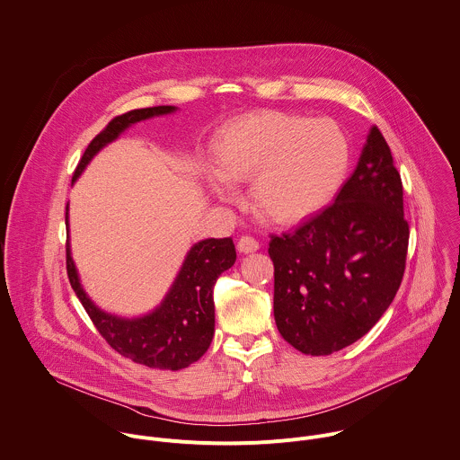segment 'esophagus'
Here are the masks:
<instances>
[{
    "instance_id": "obj_1",
    "label": "esophagus",
    "mask_w": 460,
    "mask_h": 460,
    "mask_svg": "<svg viewBox=\"0 0 460 460\" xmlns=\"http://www.w3.org/2000/svg\"><path fill=\"white\" fill-rule=\"evenodd\" d=\"M237 250H239V253H253L259 250V241L252 235H243L237 241Z\"/></svg>"
}]
</instances>
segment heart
Listing matches in <instances>:
<instances>
[{
  "instance_id": "b5f03b06",
  "label": "heart",
  "mask_w": 460,
  "mask_h": 460,
  "mask_svg": "<svg viewBox=\"0 0 460 460\" xmlns=\"http://www.w3.org/2000/svg\"><path fill=\"white\" fill-rule=\"evenodd\" d=\"M212 192L230 199L228 181L252 176L257 212L273 223H296L323 208L341 189L349 167V141L330 119L255 112L219 132L214 143Z\"/></svg>"
}]
</instances>
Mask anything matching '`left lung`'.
<instances>
[{"label": "left lung", "mask_w": 460, "mask_h": 460, "mask_svg": "<svg viewBox=\"0 0 460 460\" xmlns=\"http://www.w3.org/2000/svg\"><path fill=\"white\" fill-rule=\"evenodd\" d=\"M407 248L402 178L373 127L333 203L293 232L271 235L282 337L305 355H330L358 341L393 304Z\"/></svg>", "instance_id": "obj_1"}]
</instances>
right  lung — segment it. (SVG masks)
I'll list each match as a JSON object with an SVG mask.
<instances>
[{
    "instance_id": "obj_1",
    "label": "right lung",
    "mask_w": 460,
    "mask_h": 460,
    "mask_svg": "<svg viewBox=\"0 0 460 460\" xmlns=\"http://www.w3.org/2000/svg\"><path fill=\"white\" fill-rule=\"evenodd\" d=\"M174 111L176 107L160 105L130 111L114 118L87 146L76 165L73 183L93 156L116 141L128 127ZM67 210L69 207H66V228L69 232ZM235 259L232 237L196 243L189 250L162 304L143 317L128 319L103 312L91 302L80 284L69 243L66 246V266L71 288L111 348L137 364L171 371L190 366L208 349L214 337V286L219 275L234 266Z\"/></svg>"
}]
</instances>
